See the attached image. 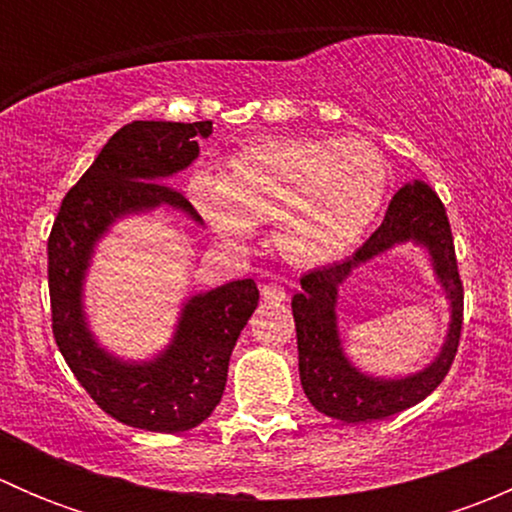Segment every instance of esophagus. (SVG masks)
I'll return each mask as SVG.
<instances>
[{"instance_id": "esophagus-1", "label": "esophagus", "mask_w": 512, "mask_h": 512, "mask_svg": "<svg viewBox=\"0 0 512 512\" xmlns=\"http://www.w3.org/2000/svg\"><path fill=\"white\" fill-rule=\"evenodd\" d=\"M262 299L272 304H280L287 299V292L280 285H262Z\"/></svg>"}]
</instances>
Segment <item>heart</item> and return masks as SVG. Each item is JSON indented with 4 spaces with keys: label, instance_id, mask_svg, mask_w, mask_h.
Segmentation results:
<instances>
[{
    "label": "heart",
    "instance_id": "obj_1",
    "mask_svg": "<svg viewBox=\"0 0 512 512\" xmlns=\"http://www.w3.org/2000/svg\"><path fill=\"white\" fill-rule=\"evenodd\" d=\"M391 170L364 138L294 136L240 148L220 178L195 175L200 213L235 240L272 220V242L294 267L339 260L369 232L389 193Z\"/></svg>",
    "mask_w": 512,
    "mask_h": 512
}]
</instances>
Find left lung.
I'll return each instance as SVG.
<instances>
[{"mask_svg":"<svg viewBox=\"0 0 512 512\" xmlns=\"http://www.w3.org/2000/svg\"><path fill=\"white\" fill-rule=\"evenodd\" d=\"M401 241H418L429 250L439 281L452 299V324L447 344L431 367L406 380H374L361 375L343 356L333 307L338 287L352 269ZM299 285L302 289L292 297L299 379L317 411L344 423L376 421L411 409L446 379L461 342L463 282L446 208L426 183L404 185L389 203L384 223L352 257L307 272Z\"/></svg>","mask_w":512,"mask_h":512,"instance_id":"1","label":"left lung"}]
</instances>
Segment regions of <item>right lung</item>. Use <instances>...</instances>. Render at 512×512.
I'll list each match as a JSON object with an SVG mask.
<instances>
[{"mask_svg": "<svg viewBox=\"0 0 512 512\" xmlns=\"http://www.w3.org/2000/svg\"><path fill=\"white\" fill-rule=\"evenodd\" d=\"M213 121H133L108 138L98 158L64 195L51 227V332L79 384L126 426L156 433L195 428L220 404L232 347L260 302L255 280H237L185 302L170 347L153 361L103 352L84 317V277L98 237L118 218L170 205L203 223L183 193L163 183L198 158Z\"/></svg>", "mask_w": 512, "mask_h": 512, "instance_id": "add662e5", "label": "right lung"}]
</instances>
